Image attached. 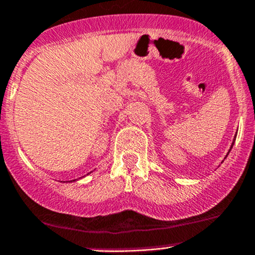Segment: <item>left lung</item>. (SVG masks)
<instances>
[{
	"label": "left lung",
	"instance_id": "1",
	"mask_svg": "<svg viewBox=\"0 0 255 255\" xmlns=\"http://www.w3.org/2000/svg\"><path fill=\"white\" fill-rule=\"evenodd\" d=\"M236 135H237V132H236ZM236 135H235V137H234V142L231 143V147H230V149H229V151H228V154H227V156L229 155V153H230V150H231V148H233V145H234V143H235V139H236ZM227 156H225V158H227Z\"/></svg>",
	"mask_w": 255,
	"mask_h": 255
}]
</instances>
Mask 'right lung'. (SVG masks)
<instances>
[{
  "label": "right lung",
  "mask_w": 255,
  "mask_h": 255,
  "mask_svg": "<svg viewBox=\"0 0 255 255\" xmlns=\"http://www.w3.org/2000/svg\"><path fill=\"white\" fill-rule=\"evenodd\" d=\"M91 173V172H90ZM88 174H89V173H88ZM74 181H76V179H73V181H68V182H74Z\"/></svg>",
  "instance_id": "right-lung-1"
}]
</instances>
